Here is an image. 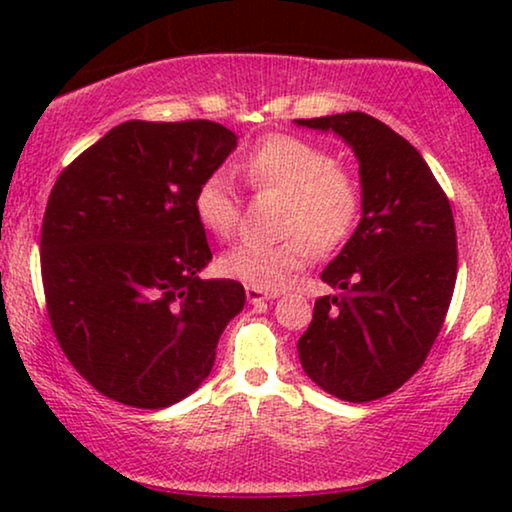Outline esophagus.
Wrapping results in <instances>:
<instances>
[{
  "label": "esophagus",
  "mask_w": 512,
  "mask_h": 512,
  "mask_svg": "<svg viewBox=\"0 0 512 512\" xmlns=\"http://www.w3.org/2000/svg\"><path fill=\"white\" fill-rule=\"evenodd\" d=\"M279 293L277 291H263V289H256V286H247V300L249 303H263V300H270V298H277Z\"/></svg>",
  "instance_id": "1"
}]
</instances>
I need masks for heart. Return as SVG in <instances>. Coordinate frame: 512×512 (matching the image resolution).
<instances>
[{
    "mask_svg": "<svg viewBox=\"0 0 512 512\" xmlns=\"http://www.w3.org/2000/svg\"><path fill=\"white\" fill-rule=\"evenodd\" d=\"M254 191L282 195L279 242H240L221 256L223 275L263 291H277L317 254H333L352 240L363 216V184L324 146L293 135L261 137L240 160ZM202 228L230 237L240 221V195L223 172H209L193 195Z\"/></svg>",
    "mask_w": 512,
    "mask_h": 512,
    "instance_id": "1",
    "label": "heart"
}]
</instances>
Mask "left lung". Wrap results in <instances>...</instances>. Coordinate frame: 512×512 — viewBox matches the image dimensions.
Instances as JSON below:
<instances>
[{"instance_id":"obj_1","label":"left lung","mask_w":512,"mask_h":512,"mask_svg":"<svg viewBox=\"0 0 512 512\" xmlns=\"http://www.w3.org/2000/svg\"><path fill=\"white\" fill-rule=\"evenodd\" d=\"M333 130L359 158L363 216L321 279L340 289L314 303L298 340L305 373L328 394L368 403L403 387L424 366L457 282L450 200L408 139L349 111L298 118Z\"/></svg>"}]
</instances>
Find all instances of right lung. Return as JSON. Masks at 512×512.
I'll return each mask as SVG.
<instances>
[{"instance_id":"add662e5","label":"right lung","mask_w":512,"mask_h":512,"mask_svg":"<svg viewBox=\"0 0 512 512\" xmlns=\"http://www.w3.org/2000/svg\"><path fill=\"white\" fill-rule=\"evenodd\" d=\"M214 121H128L74 158L41 223V282L69 363L102 396L160 410L209 375L223 328L244 307L212 261L195 188L235 149Z\"/></svg>"}]
</instances>
